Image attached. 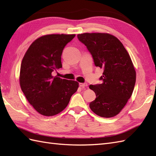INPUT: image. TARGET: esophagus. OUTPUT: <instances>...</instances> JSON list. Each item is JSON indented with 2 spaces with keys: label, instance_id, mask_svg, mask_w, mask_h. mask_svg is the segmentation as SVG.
Segmentation results:
<instances>
[{
  "label": "esophagus",
  "instance_id": "obj_1",
  "mask_svg": "<svg viewBox=\"0 0 156 156\" xmlns=\"http://www.w3.org/2000/svg\"><path fill=\"white\" fill-rule=\"evenodd\" d=\"M79 85H80V87H82V88L87 87V86H88V84H86V83H80V84H79Z\"/></svg>",
  "mask_w": 156,
  "mask_h": 156
}]
</instances>
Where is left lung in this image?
Listing matches in <instances>:
<instances>
[{
    "label": "left lung",
    "mask_w": 156,
    "mask_h": 156,
    "mask_svg": "<svg viewBox=\"0 0 156 156\" xmlns=\"http://www.w3.org/2000/svg\"><path fill=\"white\" fill-rule=\"evenodd\" d=\"M90 53L94 65L103 69L102 84L89 86L96 94L90 108L102 117H112L121 112L133 93L136 73L123 45L108 34H83L77 35Z\"/></svg>",
    "instance_id": "obj_1"
}]
</instances>
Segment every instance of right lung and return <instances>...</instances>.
Here are the masks:
<instances>
[{"label":"right lung","instance_id":"add662e5","mask_svg":"<svg viewBox=\"0 0 156 156\" xmlns=\"http://www.w3.org/2000/svg\"><path fill=\"white\" fill-rule=\"evenodd\" d=\"M75 35L42 36L29 46L21 62L20 86L30 105L39 113L54 116L67 107L78 83L52 76L62 67L61 56L66 44Z\"/></svg>","mask_w":156,"mask_h":156}]
</instances>
